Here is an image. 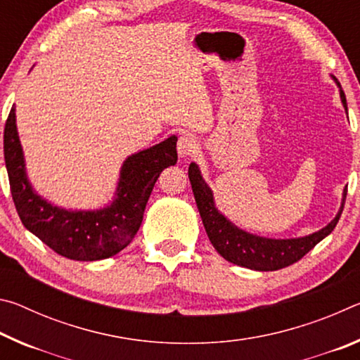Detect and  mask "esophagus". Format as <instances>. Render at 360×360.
Masks as SVG:
<instances>
[{
	"label": "esophagus",
	"instance_id": "1",
	"mask_svg": "<svg viewBox=\"0 0 360 360\" xmlns=\"http://www.w3.org/2000/svg\"><path fill=\"white\" fill-rule=\"evenodd\" d=\"M198 148V143L195 136L188 135V133H184L181 135L178 139V154L181 157H191L195 150Z\"/></svg>",
	"mask_w": 360,
	"mask_h": 360
}]
</instances>
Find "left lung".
Returning a JSON list of instances; mask_svg holds the SVG:
<instances>
[{
    "instance_id": "left-lung-1",
    "label": "left lung",
    "mask_w": 360,
    "mask_h": 360,
    "mask_svg": "<svg viewBox=\"0 0 360 360\" xmlns=\"http://www.w3.org/2000/svg\"><path fill=\"white\" fill-rule=\"evenodd\" d=\"M340 96L341 101H343V106L346 108V96L343 90H340ZM346 111H348V108H346ZM188 179H191L195 202H197L200 216H202L211 245L214 246L216 251L225 260L259 271H275L300 260L304 254L311 251L321 240H324L335 229L346 202L345 191L343 203H341V210L337 217L327 227L316 231V233L304 236V238L270 240L260 238V236L246 233V231L236 229L233 224L229 222L216 210L214 202H212L211 188L206 186L195 163H191V167H188Z\"/></svg>"
}]
</instances>
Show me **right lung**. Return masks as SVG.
Masks as SVG:
<instances>
[{
	"label": "right lung",
	"instance_id": "1",
	"mask_svg": "<svg viewBox=\"0 0 360 360\" xmlns=\"http://www.w3.org/2000/svg\"><path fill=\"white\" fill-rule=\"evenodd\" d=\"M14 111L12 106L4 125V160L12 200L22 224L52 251L71 260L108 259L129 246L143 222L158 176L178 160V138L172 136L127 158L120 172L117 198L109 208L65 211L49 205L30 187Z\"/></svg>",
	"mask_w": 360,
	"mask_h": 360
}]
</instances>
